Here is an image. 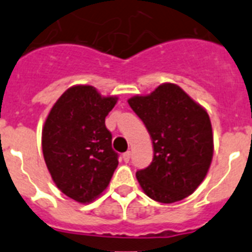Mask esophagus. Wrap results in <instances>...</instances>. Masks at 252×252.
Wrapping results in <instances>:
<instances>
[{"label":"esophagus","instance_id":"obj_1","mask_svg":"<svg viewBox=\"0 0 252 252\" xmlns=\"http://www.w3.org/2000/svg\"><path fill=\"white\" fill-rule=\"evenodd\" d=\"M130 158H131V153L130 151H126V153L122 155V159H124L125 162H128L130 161Z\"/></svg>","mask_w":252,"mask_h":252}]
</instances>
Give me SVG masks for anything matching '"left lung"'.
I'll return each mask as SVG.
<instances>
[{"label": "left lung", "instance_id": "8db88e82", "mask_svg": "<svg viewBox=\"0 0 252 252\" xmlns=\"http://www.w3.org/2000/svg\"><path fill=\"white\" fill-rule=\"evenodd\" d=\"M127 102L153 141V161L136 173L144 193L160 203H174L192 194L213 158L207 111L173 83L160 84L150 94L133 95Z\"/></svg>", "mask_w": 252, "mask_h": 252}]
</instances>
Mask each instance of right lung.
I'll use <instances>...</instances> for the list:
<instances>
[{"instance_id":"add662e5","label":"right lung","mask_w":252,"mask_h":252,"mask_svg":"<svg viewBox=\"0 0 252 252\" xmlns=\"http://www.w3.org/2000/svg\"><path fill=\"white\" fill-rule=\"evenodd\" d=\"M117 97L92 86H73L60 95L43 127L44 160L55 186L79 203H90L108 187L119 165L104 119Z\"/></svg>"}]
</instances>
